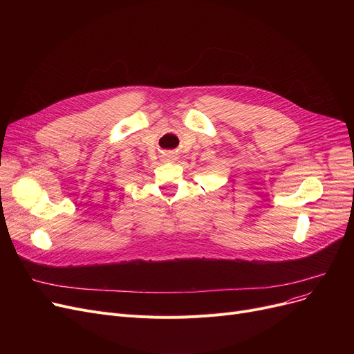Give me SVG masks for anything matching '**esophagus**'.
Masks as SVG:
<instances>
[{
    "label": "esophagus",
    "instance_id": "esophagus-1",
    "mask_svg": "<svg viewBox=\"0 0 354 354\" xmlns=\"http://www.w3.org/2000/svg\"><path fill=\"white\" fill-rule=\"evenodd\" d=\"M167 158H169V159H172V158H175L174 155H167Z\"/></svg>",
    "mask_w": 354,
    "mask_h": 354
}]
</instances>
